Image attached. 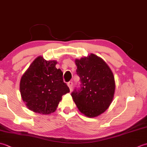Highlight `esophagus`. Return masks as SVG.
<instances>
[{
	"label": "esophagus",
	"instance_id": "1",
	"mask_svg": "<svg viewBox=\"0 0 147 147\" xmlns=\"http://www.w3.org/2000/svg\"><path fill=\"white\" fill-rule=\"evenodd\" d=\"M67 86H69V90H72V88H73V82H69L67 83Z\"/></svg>",
	"mask_w": 147,
	"mask_h": 147
}]
</instances>
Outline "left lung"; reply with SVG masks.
<instances>
[{"instance_id": "obj_1", "label": "left lung", "mask_w": 147, "mask_h": 147, "mask_svg": "<svg viewBox=\"0 0 147 147\" xmlns=\"http://www.w3.org/2000/svg\"><path fill=\"white\" fill-rule=\"evenodd\" d=\"M76 73L80 78V88L71 93L79 111L88 117H94L107 110L114 98L115 85L109 65L93 54L76 59Z\"/></svg>"}]
</instances>
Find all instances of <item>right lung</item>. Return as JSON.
Returning a JSON list of instances; mask_svg holds the SVG:
<instances>
[{
    "label": "right lung",
    "instance_id": "right-lung-1",
    "mask_svg": "<svg viewBox=\"0 0 147 147\" xmlns=\"http://www.w3.org/2000/svg\"><path fill=\"white\" fill-rule=\"evenodd\" d=\"M56 61H46L38 56L22 76L21 98L30 110L42 114L53 113L62 96L70 92L63 82V73L55 67Z\"/></svg>",
    "mask_w": 147,
    "mask_h": 147
}]
</instances>
